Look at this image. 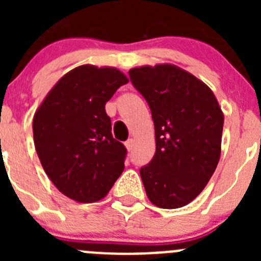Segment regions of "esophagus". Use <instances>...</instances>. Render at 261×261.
<instances>
[{
	"label": "esophagus",
	"mask_w": 261,
	"mask_h": 261,
	"mask_svg": "<svg viewBox=\"0 0 261 261\" xmlns=\"http://www.w3.org/2000/svg\"><path fill=\"white\" fill-rule=\"evenodd\" d=\"M125 146H126V149H128L129 151L132 150L133 146H135V140H133V138H129V140H126Z\"/></svg>",
	"instance_id": "esophagus-1"
}]
</instances>
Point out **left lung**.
<instances>
[{"instance_id": "8db88e82", "label": "left lung", "mask_w": 261, "mask_h": 261, "mask_svg": "<svg viewBox=\"0 0 261 261\" xmlns=\"http://www.w3.org/2000/svg\"><path fill=\"white\" fill-rule=\"evenodd\" d=\"M129 78L149 105L155 130V154L140 168L146 195L159 208H180L218 165L222 111L204 82L177 66L135 68Z\"/></svg>"}]
</instances>
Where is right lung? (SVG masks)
Listing matches in <instances>:
<instances>
[{
  "mask_svg": "<svg viewBox=\"0 0 261 261\" xmlns=\"http://www.w3.org/2000/svg\"><path fill=\"white\" fill-rule=\"evenodd\" d=\"M128 78L114 68L66 73L32 123L40 163L57 190L78 202L103 199L124 170L126 147L111 133L106 103Z\"/></svg>",
  "mask_w": 261,
  "mask_h": 261,
  "instance_id": "obj_1",
  "label": "right lung"
}]
</instances>
